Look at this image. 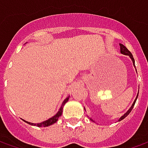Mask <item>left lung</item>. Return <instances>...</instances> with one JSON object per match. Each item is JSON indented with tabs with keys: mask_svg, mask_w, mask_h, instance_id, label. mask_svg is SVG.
Returning <instances> with one entry per match:
<instances>
[{
	"mask_svg": "<svg viewBox=\"0 0 148 148\" xmlns=\"http://www.w3.org/2000/svg\"><path fill=\"white\" fill-rule=\"evenodd\" d=\"M120 47H121V54H123V55H128V56L130 57L131 59H132V61L133 66H135V60H134V58H133V56H132V53H131V52L129 51H128L127 48H126V47H124L123 44L120 43ZM135 67H136V66H135ZM138 95H139V92H138V93H137L136 97V99H135V101H134V102L132 103V106L130 107V109H128V110H127V111L126 112H125V113H124V114L123 115V116H121L120 119H119V120H118V121H122L123 119H124V118L127 116V115L130 113L131 111H132V109H133L134 106H135V103H136V99H137V97H138ZM85 110H86V109H85ZM90 121H93V122H95V121H93L92 118H90Z\"/></svg>",
	"mask_w": 148,
	"mask_h": 148,
	"instance_id": "8db88e82",
	"label": "left lung"
}]
</instances>
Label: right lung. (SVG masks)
Wrapping results in <instances>:
<instances>
[{"label": "right lung", "mask_w": 148, "mask_h": 148, "mask_svg": "<svg viewBox=\"0 0 148 148\" xmlns=\"http://www.w3.org/2000/svg\"><path fill=\"white\" fill-rule=\"evenodd\" d=\"M69 97H66V99L63 101V102H62V104L60 109H58V112H57V113H56L55 116H53L52 117L49 118L48 120H47V121H42V122H41V123H38V124H34V123H30V122H27V121H24V120H23V119H22V120H23L24 121H25L27 124H31V125H36V126H37V127H47V126H50V125H51V124H55V123H56V122H57V121L58 120L59 116H62V109H63V106H64L65 104H66V103L68 101Z\"/></svg>", "instance_id": "obj_1"}]
</instances>
